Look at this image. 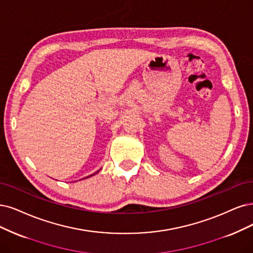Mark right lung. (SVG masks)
<instances>
[{"label":"right lung","mask_w":253,"mask_h":253,"mask_svg":"<svg viewBox=\"0 0 253 253\" xmlns=\"http://www.w3.org/2000/svg\"><path fill=\"white\" fill-rule=\"evenodd\" d=\"M92 175H95V174H92ZM92 175H89V176H87V177H90V176H92ZM87 177H85V178H87Z\"/></svg>","instance_id":"add662e5"}]
</instances>
